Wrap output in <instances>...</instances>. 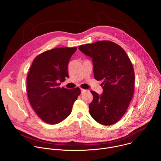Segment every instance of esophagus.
Here are the masks:
<instances>
[{
  "label": "esophagus",
  "instance_id": "obj_1",
  "mask_svg": "<svg viewBox=\"0 0 161 161\" xmlns=\"http://www.w3.org/2000/svg\"><path fill=\"white\" fill-rule=\"evenodd\" d=\"M86 91V90H85V89H83V88H81V94H83L84 92H85Z\"/></svg>",
  "mask_w": 161,
  "mask_h": 161
}]
</instances>
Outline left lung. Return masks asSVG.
<instances>
[{"mask_svg":"<svg viewBox=\"0 0 161 161\" xmlns=\"http://www.w3.org/2000/svg\"><path fill=\"white\" fill-rule=\"evenodd\" d=\"M78 49L92 58L94 78L102 81L103 94L91 91L93 101L90 114L98 123L109 125L117 122L126 112L134 90V71L125 52L109 41L83 44Z\"/></svg>","mask_w":161,"mask_h":161,"instance_id":"obj_1","label":"left lung"}]
</instances>
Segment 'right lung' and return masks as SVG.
<instances>
[{
  "mask_svg": "<svg viewBox=\"0 0 161 161\" xmlns=\"http://www.w3.org/2000/svg\"><path fill=\"white\" fill-rule=\"evenodd\" d=\"M77 48H58L43 52L34 60L27 79L30 103L38 117L49 124H57L71 113L79 88H60L69 78L67 66Z\"/></svg>",
  "mask_w": 161,
  "mask_h": 161,
  "instance_id": "add662e5",
  "label": "right lung"
}]
</instances>
